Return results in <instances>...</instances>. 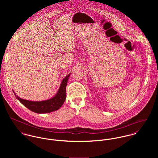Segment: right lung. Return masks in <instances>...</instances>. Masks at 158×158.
Segmentation results:
<instances>
[{
  "instance_id": "obj_1",
  "label": "right lung",
  "mask_w": 158,
  "mask_h": 158,
  "mask_svg": "<svg viewBox=\"0 0 158 158\" xmlns=\"http://www.w3.org/2000/svg\"><path fill=\"white\" fill-rule=\"evenodd\" d=\"M69 76L70 74L63 79L57 94L50 99L41 102H33L22 99L18 97L15 93V95L23 105L33 112L44 114L55 111L61 107L66 100V89Z\"/></svg>"
}]
</instances>
